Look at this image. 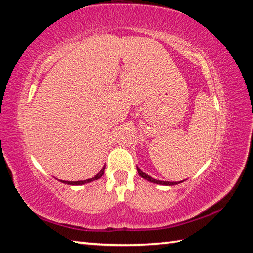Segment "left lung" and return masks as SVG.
Instances as JSON below:
<instances>
[{
    "label": "left lung",
    "instance_id": "left-lung-1",
    "mask_svg": "<svg viewBox=\"0 0 253 253\" xmlns=\"http://www.w3.org/2000/svg\"><path fill=\"white\" fill-rule=\"evenodd\" d=\"M137 170H138V174H139V176H142L143 178H145V179H147V181H149V182H152V183H156V184H161V185H176V184H178V183H182L183 181H181V182H166V181H158V179H155V178H153V177H151L149 176V175H147V174H145L143 170H140V169H138L137 168ZM184 181H185V179H184Z\"/></svg>",
    "mask_w": 253,
    "mask_h": 253
}]
</instances>
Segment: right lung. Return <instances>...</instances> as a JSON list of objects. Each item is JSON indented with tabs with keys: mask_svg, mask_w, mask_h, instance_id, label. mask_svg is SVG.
Masks as SVG:
<instances>
[{
	"mask_svg": "<svg viewBox=\"0 0 253 253\" xmlns=\"http://www.w3.org/2000/svg\"><path fill=\"white\" fill-rule=\"evenodd\" d=\"M105 173V166L101 169V170L99 173H98L95 177L92 178H88V179H84V181H76V182H69V181H62V179H59L61 183H65L68 184V185H83V184H87V183H90L92 181H96V179H99L102 175Z\"/></svg>",
	"mask_w": 253,
	"mask_h": 253,
	"instance_id": "add662e5",
	"label": "right lung"
}]
</instances>
